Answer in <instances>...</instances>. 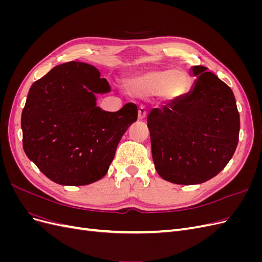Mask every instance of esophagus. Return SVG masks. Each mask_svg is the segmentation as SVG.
<instances>
[{"mask_svg": "<svg viewBox=\"0 0 262 262\" xmlns=\"http://www.w3.org/2000/svg\"><path fill=\"white\" fill-rule=\"evenodd\" d=\"M138 114H139V119L140 120H143V119L146 117V108L144 106H140L139 110H138Z\"/></svg>", "mask_w": 262, "mask_h": 262, "instance_id": "obj_1", "label": "esophagus"}]
</instances>
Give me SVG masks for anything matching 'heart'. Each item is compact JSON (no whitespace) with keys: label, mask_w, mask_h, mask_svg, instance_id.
I'll return each instance as SVG.
<instances>
[{"label":"heart","mask_w":262,"mask_h":262,"mask_svg":"<svg viewBox=\"0 0 262 262\" xmlns=\"http://www.w3.org/2000/svg\"><path fill=\"white\" fill-rule=\"evenodd\" d=\"M189 75L182 70H153L133 76L126 83V89L138 96L160 94L166 99H176L189 89Z\"/></svg>","instance_id":"b5f03b06"}]
</instances>
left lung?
Listing matches in <instances>:
<instances>
[{"mask_svg":"<svg viewBox=\"0 0 262 262\" xmlns=\"http://www.w3.org/2000/svg\"><path fill=\"white\" fill-rule=\"evenodd\" d=\"M192 91L147 116L152 156L163 179L202 184L224 169L238 143L239 113L231 87L207 68L192 69Z\"/></svg>","mask_w":262,"mask_h":262,"instance_id":"obj_1","label":"left lung"}]
</instances>
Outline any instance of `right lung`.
I'll return each instance as SVG.
<instances>
[{
	"label": "right lung",
	"mask_w": 262,
	"mask_h": 262,
	"mask_svg": "<svg viewBox=\"0 0 262 262\" xmlns=\"http://www.w3.org/2000/svg\"><path fill=\"white\" fill-rule=\"evenodd\" d=\"M109 91L96 68L77 60L31 85L21 113L23 147L50 180L85 186L107 173L119 141L138 119L132 102L116 113L97 107L95 94Z\"/></svg>",
	"instance_id": "add662e5"
}]
</instances>
